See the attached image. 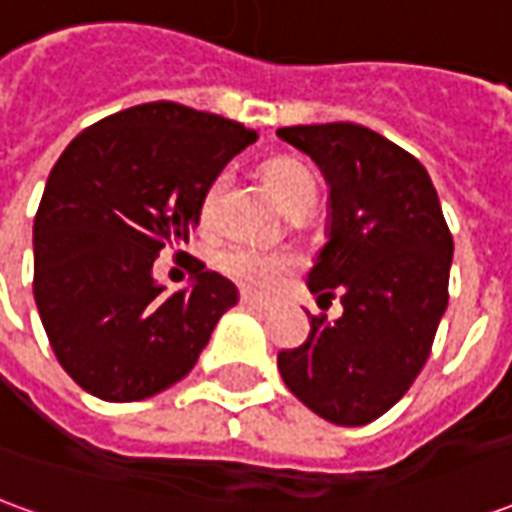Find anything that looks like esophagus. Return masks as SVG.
Here are the masks:
<instances>
[{
  "instance_id": "1",
  "label": "esophagus",
  "mask_w": 512,
  "mask_h": 512,
  "mask_svg": "<svg viewBox=\"0 0 512 512\" xmlns=\"http://www.w3.org/2000/svg\"><path fill=\"white\" fill-rule=\"evenodd\" d=\"M241 304L249 307V310H268V307H271V301L260 299L255 293H241Z\"/></svg>"
}]
</instances>
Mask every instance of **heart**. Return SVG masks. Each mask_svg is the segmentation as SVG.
Listing matches in <instances>:
<instances>
[{
    "instance_id": "heart-1",
    "label": "heart",
    "mask_w": 512,
    "mask_h": 512,
    "mask_svg": "<svg viewBox=\"0 0 512 512\" xmlns=\"http://www.w3.org/2000/svg\"><path fill=\"white\" fill-rule=\"evenodd\" d=\"M263 183L271 191V197L279 202L282 211L301 216L307 213L318 200V180L310 172L307 164H301L299 158L293 156H277L268 158L260 167ZM222 178H216L205 189L200 202V219L208 224L216 211V200L222 191ZM296 255L288 249H268V246H252V244H233L224 246L216 255V268L224 277L255 293H268L274 290L296 268Z\"/></svg>"
}]
</instances>
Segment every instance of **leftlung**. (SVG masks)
<instances>
[{"label": "left lung", "mask_w": 512, "mask_h": 512, "mask_svg": "<svg viewBox=\"0 0 512 512\" xmlns=\"http://www.w3.org/2000/svg\"><path fill=\"white\" fill-rule=\"evenodd\" d=\"M332 186V233L310 290L340 296L343 318H312L299 348L279 351L282 381L334 425L373 422L414 384L450 301L452 233L428 169L354 123L279 128Z\"/></svg>", "instance_id": "8db88e82"}]
</instances>
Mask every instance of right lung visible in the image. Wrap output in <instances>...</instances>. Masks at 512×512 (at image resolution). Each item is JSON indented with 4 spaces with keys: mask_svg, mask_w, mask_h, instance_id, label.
Here are the masks:
<instances>
[{
    "mask_svg": "<svg viewBox=\"0 0 512 512\" xmlns=\"http://www.w3.org/2000/svg\"><path fill=\"white\" fill-rule=\"evenodd\" d=\"M257 131L172 101L98 120L65 147L35 213L32 293L51 351L84 392L131 403L197 365L235 288L191 260L164 293L153 260L189 241L205 189Z\"/></svg>",
    "mask_w": 512,
    "mask_h": 512,
    "instance_id": "right-lung-1",
    "label": "right lung"
}]
</instances>
